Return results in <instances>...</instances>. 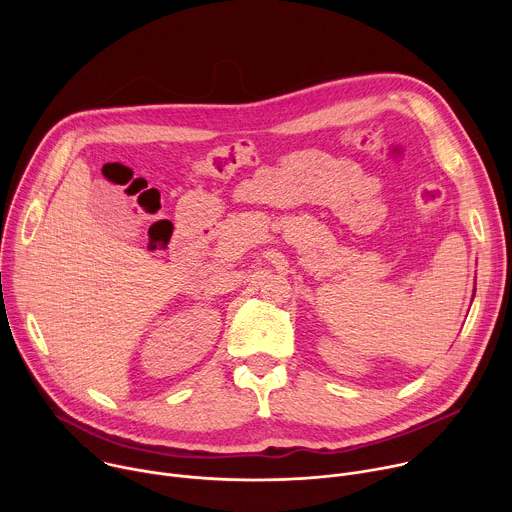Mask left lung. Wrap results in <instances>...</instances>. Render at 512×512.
<instances>
[{
  "mask_svg": "<svg viewBox=\"0 0 512 512\" xmlns=\"http://www.w3.org/2000/svg\"><path fill=\"white\" fill-rule=\"evenodd\" d=\"M472 298H474V296H472Z\"/></svg>",
  "mask_w": 512,
  "mask_h": 512,
  "instance_id": "obj_1",
  "label": "left lung"
}]
</instances>
